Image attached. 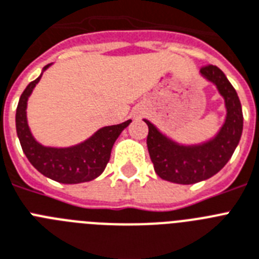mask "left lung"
<instances>
[{
  "mask_svg": "<svg viewBox=\"0 0 259 259\" xmlns=\"http://www.w3.org/2000/svg\"><path fill=\"white\" fill-rule=\"evenodd\" d=\"M200 75L214 84L225 104V120L214 136L197 144H183L144 119L148 125L147 147L155 172L170 183L189 185L210 179L226 165L241 140L242 107L232 83L217 66L202 67Z\"/></svg>",
  "mask_w": 259,
  "mask_h": 259,
  "instance_id": "1",
  "label": "left lung"
}]
</instances>
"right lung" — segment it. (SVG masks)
Segmentation results:
<instances>
[{"label":"right lung","instance_id":"1","mask_svg":"<svg viewBox=\"0 0 259 259\" xmlns=\"http://www.w3.org/2000/svg\"><path fill=\"white\" fill-rule=\"evenodd\" d=\"M51 65L53 63H49L42 68L40 75L27 84L19 98L16 112L17 136L27 160L44 176L62 184L87 183L103 173L110 161L111 151L116 139L132 120L130 119L120 124L99 128L84 142L71 147H48L40 144L33 136L27 123V100L44 71Z\"/></svg>","mask_w":259,"mask_h":259}]
</instances>
